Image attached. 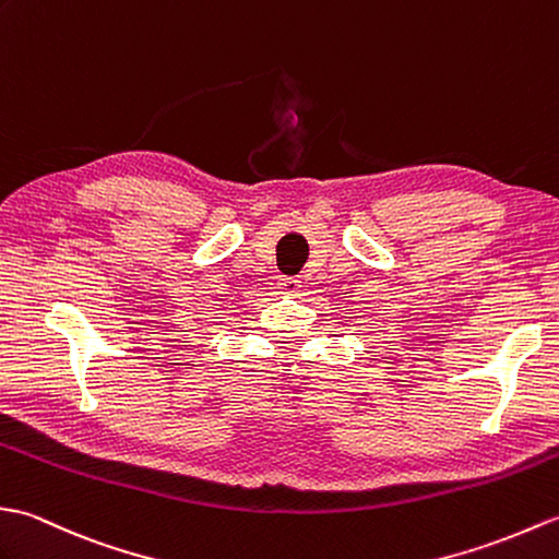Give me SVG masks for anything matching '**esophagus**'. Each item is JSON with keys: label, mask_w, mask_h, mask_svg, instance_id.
Segmentation results:
<instances>
[{"label": "esophagus", "mask_w": 559, "mask_h": 559, "mask_svg": "<svg viewBox=\"0 0 559 559\" xmlns=\"http://www.w3.org/2000/svg\"><path fill=\"white\" fill-rule=\"evenodd\" d=\"M301 280H296V277H282L280 280V289H282V294H287V296H296L301 292Z\"/></svg>", "instance_id": "esophagus-1"}]
</instances>
